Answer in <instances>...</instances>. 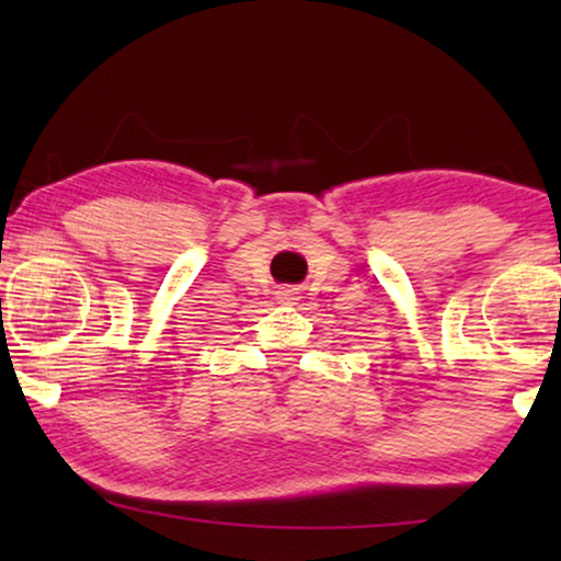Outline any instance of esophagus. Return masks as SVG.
Instances as JSON below:
<instances>
[{
	"mask_svg": "<svg viewBox=\"0 0 561 561\" xmlns=\"http://www.w3.org/2000/svg\"><path fill=\"white\" fill-rule=\"evenodd\" d=\"M278 301H280V304H294V301H298V290H296V288H280V290H278Z\"/></svg>",
	"mask_w": 561,
	"mask_h": 561,
	"instance_id": "1",
	"label": "esophagus"
}]
</instances>
